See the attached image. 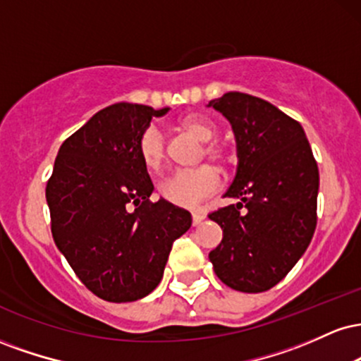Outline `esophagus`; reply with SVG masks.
<instances>
[{
  "label": "esophagus",
  "mask_w": 361,
  "mask_h": 361,
  "mask_svg": "<svg viewBox=\"0 0 361 361\" xmlns=\"http://www.w3.org/2000/svg\"><path fill=\"white\" fill-rule=\"evenodd\" d=\"M205 219V214L200 212V210H197V212H192V222L193 226H198V224H202V221Z\"/></svg>",
  "instance_id": "1"
}]
</instances>
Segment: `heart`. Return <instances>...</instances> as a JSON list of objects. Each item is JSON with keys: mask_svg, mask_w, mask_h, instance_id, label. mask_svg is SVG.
Listing matches in <instances>:
<instances>
[{"mask_svg": "<svg viewBox=\"0 0 361 361\" xmlns=\"http://www.w3.org/2000/svg\"><path fill=\"white\" fill-rule=\"evenodd\" d=\"M176 127L185 134L192 135L200 142H204V149L200 152V159L209 157L214 163L229 166L234 161V154L226 144L217 137V127L212 120L202 115H185L178 118ZM137 152L142 164L149 171H159L166 161V140L159 127L149 126L140 134L137 142ZM221 186V175L214 166L204 164L195 169L176 171L159 183V195L169 204L178 207L192 209L197 207L204 198L214 193Z\"/></svg>", "mask_w": 361, "mask_h": 361, "instance_id": "heart-1", "label": "heart"}]
</instances>
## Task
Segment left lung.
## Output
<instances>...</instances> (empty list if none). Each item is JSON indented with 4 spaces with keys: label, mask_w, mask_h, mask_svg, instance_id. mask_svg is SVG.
<instances>
[{
    "label": "left lung",
    "mask_w": 361,
    "mask_h": 361,
    "mask_svg": "<svg viewBox=\"0 0 361 361\" xmlns=\"http://www.w3.org/2000/svg\"><path fill=\"white\" fill-rule=\"evenodd\" d=\"M209 106L233 126L239 159L224 195L239 202L209 214L222 227L209 258L227 287L264 292L295 267L316 231L317 163L300 123L271 103L229 91Z\"/></svg>",
    "instance_id": "left-lung-1"
}]
</instances>
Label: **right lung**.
I'll return each mask as SVG.
<instances>
[{
	"mask_svg": "<svg viewBox=\"0 0 361 361\" xmlns=\"http://www.w3.org/2000/svg\"><path fill=\"white\" fill-rule=\"evenodd\" d=\"M168 110L137 103L100 110L62 142L45 186L54 243L103 300L151 293L173 243L192 226L188 210L149 200L154 185L137 152L152 117Z\"/></svg>",
	"mask_w": 361,
	"mask_h": 361,
	"instance_id": "obj_1",
	"label": "right lung"
}]
</instances>
